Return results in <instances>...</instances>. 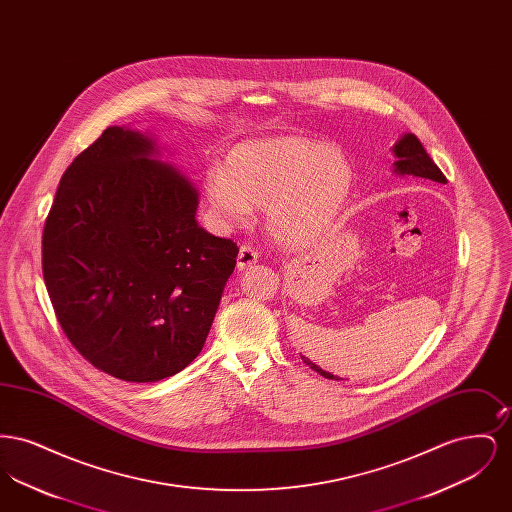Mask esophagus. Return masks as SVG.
<instances>
[{
    "label": "esophagus",
    "instance_id": "34e87169",
    "mask_svg": "<svg viewBox=\"0 0 512 512\" xmlns=\"http://www.w3.org/2000/svg\"><path fill=\"white\" fill-rule=\"evenodd\" d=\"M259 259V253L255 247L251 245H242L240 247V253H238V268L245 270V268L253 267Z\"/></svg>",
    "mask_w": 512,
    "mask_h": 512
}]
</instances>
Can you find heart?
<instances>
[{
    "instance_id": "heart-1",
    "label": "heart",
    "mask_w": 512,
    "mask_h": 512,
    "mask_svg": "<svg viewBox=\"0 0 512 512\" xmlns=\"http://www.w3.org/2000/svg\"><path fill=\"white\" fill-rule=\"evenodd\" d=\"M355 169L338 147L278 136L234 147L224 167L205 176V197L226 226L244 224L267 207L270 232L282 244H309L338 217L353 190Z\"/></svg>"
}]
</instances>
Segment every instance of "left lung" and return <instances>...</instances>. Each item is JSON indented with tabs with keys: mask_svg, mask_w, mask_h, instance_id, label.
Returning <instances> with one entry per match:
<instances>
[{
	"mask_svg": "<svg viewBox=\"0 0 512 512\" xmlns=\"http://www.w3.org/2000/svg\"><path fill=\"white\" fill-rule=\"evenodd\" d=\"M393 153L397 157V161L393 163L395 174H399V176H418V178H424V180L447 184V178L443 176V172L439 171L438 165L432 161V157L426 153V149H424V146L420 144V140L414 134H405L393 146ZM301 359H303L305 365L311 366L320 376H324L328 380H340L334 374L322 370L313 361H309L307 357H301Z\"/></svg>",
	"mask_w": 512,
	"mask_h": 512,
	"instance_id": "1",
	"label": "left lung"
}]
</instances>
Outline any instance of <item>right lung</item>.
I'll use <instances>...</instances> for the list:
<instances>
[{"mask_svg": "<svg viewBox=\"0 0 512 512\" xmlns=\"http://www.w3.org/2000/svg\"><path fill=\"white\" fill-rule=\"evenodd\" d=\"M155 142L109 126L65 171L42 236L49 299L74 349L124 382L190 365L238 245L203 230L197 190Z\"/></svg>", "mask_w": 512, "mask_h": 512, "instance_id": "right-lung-1", "label": "right lung"}]
</instances>
